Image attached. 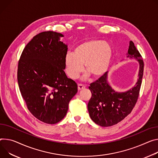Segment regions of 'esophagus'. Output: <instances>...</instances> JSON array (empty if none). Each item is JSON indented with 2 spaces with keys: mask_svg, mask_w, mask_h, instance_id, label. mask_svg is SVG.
<instances>
[{
  "mask_svg": "<svg viewBox=\"0 0 158 158\" xmlns=\"http://www.w3.org/2000/svg\"><path fill=\"white\" fill-rule=\"evenodd\" d=\"M77 86H78L77 88H78V90H79V91H81V90H82V89H84L85 88L84 85L81 84H79Z\"/></svg>",
  "mask_w": 158,
  "mask_h": 158,
  "instance_id": "esophagus-1",
  "label": "esophagus"
}]
</instances>
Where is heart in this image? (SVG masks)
<instances>
[{"label": "heart", "instance_id": "heart-1", "mask_svg": "<svg viewBox=\"0 0 158 158\" xmlns=\"http://www.w3.org/2000/svg\"><path fill=\"white\" fill-rule=\"evenodd\" d=\"M111 46L104 40L89 39L78 45L74 53L67 52L64 57V65L67 76L77 79L84 69L88 73L84 78L90 75L95 78L103 76L109 69L113 56Z\"/></svg>", "mask_w": 158, "mask_h": 158}]
</instances>
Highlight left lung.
Instances as JSON below:
<instances>
[{
	"label": "left lung",
	"mask_w": 158,
	"mask_h": 158,
	"mask_svg": "<svg viewBox=\"0 0 158 158\" xmlns=\"http://www.w3.org/2000/svg\"><path fill=\"white\" fill-rule=\"evenodd\" d=\"M127 58L135 59L139 64L138 79L135 85L125 92L114 91L108 81V73L90 84L92 96L88 105L92 120L102 127L115 125L130 114L139 97L144 72V62L133 41L129 43Z\"/></svg>",
	"instance_id": "1"
}]
</instances>
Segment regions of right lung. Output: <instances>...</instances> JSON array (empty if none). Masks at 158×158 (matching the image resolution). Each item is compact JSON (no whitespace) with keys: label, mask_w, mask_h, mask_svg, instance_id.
<instances>
[{"label":"right lung","mask_w":158,"mask_h":158,"mask_svg":"<svg viewBox=\"0 0 158 158\" xmlns=\"http://www.w3.org/2000/svg\"><path fill=\"white\" fill-rule=\"evenodd\" d=\"M61 33L45 31L24 48L18 63V82L27 107L39 120L55 124L66 115L77 85L64 72L67 45Z\"/></svg>","instance_id":"obj_1"}]
</instances>
